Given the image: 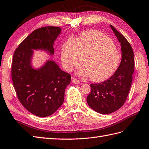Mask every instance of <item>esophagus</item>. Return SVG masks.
Here are the masks:
<instances>
[{
  "mask_svg": "<svg viewBox=\"0 0 149 149\" xmlns=\"http://www.w3.org/2000/svg\"><path fill=\"white\" fill-rule=\"evenodd\" d=\"M72 82H73L74 84H80V82L79 81V80H77V79L74 78V77H72Z\"/></svg>",
  "mask_w": 149,
  "mask_h": 149,
  "instance_id": "obj_1",
  "label": "esophagus"
}]
</instances>
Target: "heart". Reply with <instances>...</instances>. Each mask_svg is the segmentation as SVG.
I'll return each mask as SVG.
<instances>
[{"instance_id": "heart-1", "label": "heart", "mask_w": 149, "mask_h": 149, "mask_svg": "<svg viewBox=\"0 0 149 149\" xmlns=\"http://www.w3.org/2000/svg\"><path fill=\"white\" fill-rule=\"evenodd\" d=\"M77 74L90 77L94 82H103L116 73L121 54L113 41L102 32L91 30L83 32L79 39L70 38L63 45L62 65L67 71L80 65Z\"/></svg>"}]
</instances>
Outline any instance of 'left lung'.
<instances>
[{
    "label": "left lung",
    "mask_w": 149,
    "mask_h": 149,
    "mask_svg": "<svg viewBox=\"0 0 149 149\" xmlns=\"http://www.w3.org/2000/svg\"><path fill=\"white\" fill-rule=\"evenodd\" d=\"M120 43L122 60L118 69L105 81L91 84V92L87 97L90 107L102 114L111 113L124 104L128 96L134 71L132 48L126 38L110 25Z\"/></svg>",
    "instance_id": "left-lung-1"
}]
</instances>
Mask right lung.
Masks as SVG:
<instances>
[{
    "instance_id": "add662e5",
    "label": "right lung",
    "mask_w": 149,
    "mask_h": 149,
    "mask_svg": "<svg viewBox=\"0 0 149 149\" xmlns=\"http://www.w3.org/2000/svg\"><path fill=\"white\" fill-rule=\"evenodd\" d=\"M61 33V28L58 27L36 29L21 42L14 54L11 73L17 95L24 107L38 117L49 116L61 107L65 88L70 83L71 75L52 60L38 69L31 65L33 50L54 55V42Z\"/></svg>"
}]
</instances>
